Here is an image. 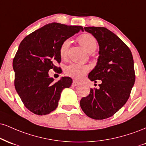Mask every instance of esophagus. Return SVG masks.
Here are the masks:
<instances>
[{
    "instance_id": "esophagus-1",
    "label": "esophagus",
    "mask_w": 146,
    "mask_h": 146,
    "mask_svg": "<svg viewBox=\"0 0 146 146\" xmlns=\"http://www.w3.org/2000/svg\"><path fill=\"white\" fill-rule=\"evenodd\" d=\"M79 84H80V82H78L77 80H74L73 81V84H72V86H76L79 85Z\"/></svg>"
}]
</instances>
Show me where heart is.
Returning a JSON list of instances; mask_svg holds the SVG:
<instances>
[{
    "instance_id": "b5f03b06",
    "label": "heart",
    "mask_w": 146,
    "mask_h": 146,
    "mask_svg": "<svg viewBox=\"0 0 146 146\" xmlns=\"http://www.w3.org/2000/svg\"><path fill=\"white\" fill-rule=\"evenodd\" d=\"M78 41L81 45L89 53H92L97 47V42L92 35L90 34H83L78 37ZM70 39H65L62 41L60 46L59 53L62 59L67 58L68 49L70 47ZM89 71V67L84 64L72 63L67 66L64 70V73L68 76L75 79H80Z\"/></svg>"
}]
</instances>
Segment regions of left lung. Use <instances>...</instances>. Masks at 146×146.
Segmentation results:
<instances>
[{
    "instance_id": "obj_1",
    "label": "left lung",
    "mask_w": 146,
    "mask_h": 146,
    "mask_svg": "<svg viewBox=\"0 0 146 146\" xmlns=\"http://www.w3.org/2000/svg\"><path fill=\"white\" fill-rule=\"evenodd\" d=\"M84 30L99 45L97 64L88 78L102 83L99 89L90 88L89 95L81 99L80 106L88 117L103 120L116 113L129 99L135 81L133 58L129 47L106 28L89 26Z\"/></svg>"
}]
</instances>
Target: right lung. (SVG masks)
I'll use <instances>...</instances> for the list:
<instances>
[{"label": "right lung", "mask_w": 146, "mask_h": 146, "mask_svg": "<svg viewBox=\"0 0 146 146\" xmlns=\"http://www.w3.org/2000/svg\"><path fill=\"white\" fill-rule=\"evenodd\" d=\"M80 31H84L82 26L51 23L26 36L19 45L13 60L14 85L24 106L35 114L55 110L62 90L71 86V78L54 82L48 71L60 70L55 65L61 61L60 46Z\"/></svg>", "instance_id": "add662e5"}]
</instances>
